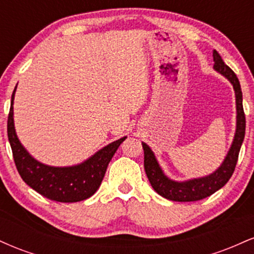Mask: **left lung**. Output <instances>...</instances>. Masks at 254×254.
<instances>
[{"mask_svg":"<svg viewBox=\"0 0 254 254\" xmlns=\"http://www.w3.org/2000/svg\"><path fill=\"white\" fill-rule=\"evenodd\" d=\"M214 56V69L224 77L228 78L235 90V100H237V130L234 139L230 145L228 154L223 160L222 165L214 173L197 179H190L186 182H174L164 173L160 167L155 155L151 151L149 145L142 143L144 150V170L148 179L160 196L176 202H194L200 200L215 193L221 188L226 185L234 173L237 166L239 153L241 144L244 142L245 129H246V119H245L243 107V92L235 72L223 62L220 54L216 50L212 52Z\"/></svg>","mask_w":254,"mask_h":254,"instance_id":"obj_1","label":"left lung"}]
</instances>
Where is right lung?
<instances>
[{
    "mask_svg": "<svg viewBox=\"0 0 254 254\" xmlns=\"http://www.w3.org/2000/svg\"><path fill=\"white\" fill-rule=\"evenodd\" d=\"M15 89L11 94L7 131L14 162L22 180L38 193L56 202L74 203L93 196L103 182L111 159L127 137L106 145L80 165L70 167L44 165L28 154L16 136L13 118Z\"/></svg>",
    "mask_w": 254,
    "mask_h": 254,
    "instance_id": "obj_1",
    "label": "right lung"
}]
</instances>
